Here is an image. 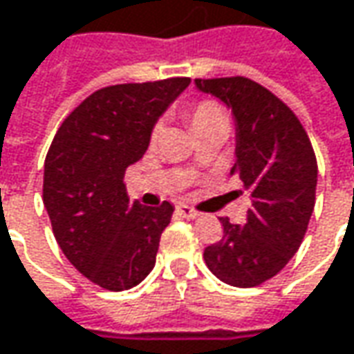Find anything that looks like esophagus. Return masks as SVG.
<instances>
[{"mask_svg": "<svg viewBox=\"0 0 354 354\" xmlns=\"http://www.w3.org/2000/svg\"><path fill=\"white\" fill-rule=\"evenodd\" d=\"M177 211L181 212L185 218H198V216H201V212L195 211V209H191V207H187V205H181V207H177Z\"/></svg>", "mask_w": 354, "mask_h": 354, "instance_id": "34e87169", "label": "esophagus"}]
</instances>
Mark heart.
<instances>
[{"mask_svg":"<svg viewBox=\"0 0 354 354\" xmlns=\"http://www.w3.org/2000/svg\"><path fill=\"white\" fill-rule=\"evenodd\" d=\"M185 118L189 120L191 128L195 133H201L205 129L212 128H226L228 129V114H226L225 106L211 98H203L197 102H191L185 106ZM161 131V124H156L151 128L149 140L156 142Z\"/></svg>","mask_w":354,"mask_h":354,"instance_id":"b5f03b06","label":"heart"}]
</instances>
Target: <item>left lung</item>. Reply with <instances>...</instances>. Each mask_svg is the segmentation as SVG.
Wrapping results in <instances>:
<instances>
[{"instance_id": "1", "label": "left lung", "mask_w": 354, "mask_h": 354, "mask_svg": "<svg viewBox=\"0 0 354 354\" xmlns=\"http://www.w3.org/2000/svg\"><path fill=\"white\" fill-rule=\"evenodd\" d=\"M236 120V175L250 193L244 225L221 216L223 238L205 248L221 281L254 288L274 278L297 252L315 207L317 159L301 122L276 94L244 76L197 78Z\"/></svg>"}]
</instances>
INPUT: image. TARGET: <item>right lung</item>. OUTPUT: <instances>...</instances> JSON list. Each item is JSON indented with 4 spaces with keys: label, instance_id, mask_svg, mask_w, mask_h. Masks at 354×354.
I'll return each mask as SVG.
<instances>
[{
    "label": "right lung",
    "instance_id": "add662e5",
    "mask_svg": "<svg viewBox=\"0 0 354 354\" xmlns=\"http://www.w3.org/2000/svg\"><path fill=\"white\" fill-rule=\"evenodd\" d=\"M191 78L116 84L90 94L64 118L45 159L43 203L62 254L92 283L124 292L156 266L173 205L129 201L124 175Z\"/></svg>",
    "mask_w": 354,
    "mask_h": 354
}]
</instances>
